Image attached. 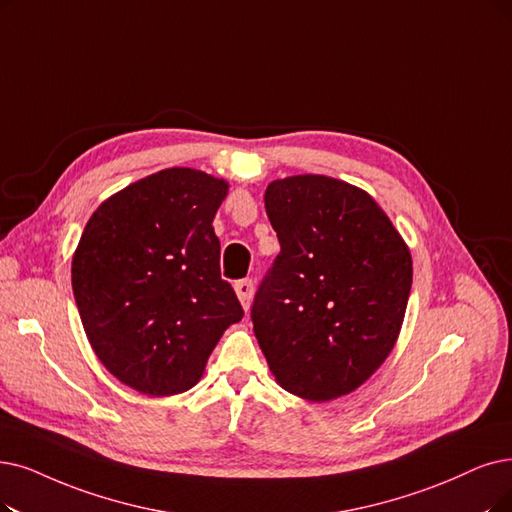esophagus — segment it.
Returning <instances> with one entry per match:
<instances>
[{
	"instance_id": "obj_1",
	"label": "esophagus",
	"mask_w": 512,
	"mask_h": 512,
	"mask_svg": "<svg viewBox=\"0 0 512 512\" xmlns=\"http://www.w3.org/2000/svg\"><path fill=\"white\" fill-rule=\"evenodd\" d=\"M235 292H237V298L243 304V309L250 311V300H252V294H254V281L252 279L237 281L235 283Z\"/></svg>"
}]
</instances>
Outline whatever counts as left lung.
Wrapping results in <instances>:
<instances>
[{"mask_svg":"<svg viewBox=\"0 0 512 512\" xmlns=\"http://www.w3.org/2000/svg\"><path fill=\"white\" fill-rule=\"evenodd\" d=\"M264 208L281 252L252 304L260 349L288 393L349 395L397 342L410 250L370 195L330 176L273 180Z\"/></svg>","mask_w":512,"mask_h":512,"instance_id":"obj_1","label":"left lung"}]
</instances>
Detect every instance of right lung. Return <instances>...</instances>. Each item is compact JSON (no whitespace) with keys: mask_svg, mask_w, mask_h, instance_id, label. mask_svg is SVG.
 Wrapping results in <instances>:
<instances>
[{"mask_svg":"<svg viewBox=\"0 0 512 512\" xmlns=\"http://www.w3.org/2000/svg\"><path fill=\"white\" fill-rule=\"evenodd\" d=\"M229 182L168 168L102 201L71 264L81 323L102 365L134 391L193 388L243 309L220 277L212 220Z\"/></svg>","mask_w":512,"mask_h":512,"instance_id":"add662e5","label":"right lung"}]
</instances>
